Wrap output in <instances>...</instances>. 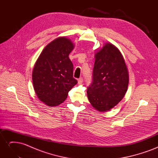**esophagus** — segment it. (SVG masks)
I'll list each match as a JSON object with an SVG mask.
<instances>
[{
    "instance_id": "34e87169",
    "label": "esophagus",
    "mask_w": 158,
    "mask_h": 158,
    "mask_svg": "<svg viewBox=\"0 0 158 158\" xmlns=\"http://www.w3.org/2000/svg\"><path fill=\"white\" fill-rule=\"evenodd\" d=\"M83 81H84V79H83V78H80L78 80V84H82V82H83Z\"/></svg>"
}]
</instances>
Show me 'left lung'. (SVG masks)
Segmentation results:
<instances>
[{
	"label": "left lung",
	"instance_id": "8db88e82",
	"mask_svg": "<svg viewBox=\"0 0 158 158\" xmlns=\"http://www.w3.org/2000/svg\"><path fill=\"white\" fill-rule=\"evenodd\" d=\"M95 57L88 98L95 109L107 111L125 96L128 85V70L120 51L111 44L105 45Z\"/></svg>",
	"mask_w": 158,
	"mask_h": 158
}]
</instances>
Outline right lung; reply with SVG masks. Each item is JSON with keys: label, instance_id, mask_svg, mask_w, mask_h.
<instances>
[{"label": "right lung", "instance_id": "right-lung-1", "mask_svg": "<svg viewBox=\"0 0 158 158\" xmlns=\"http://www.w3.org/2000/svg\"><path fill=\"white\" fill-rule=\"evenodd\" d=\"M73 49L70 40L59 37L45 47L35 64L33 88L38 98L48 106L63 103L78 83L73 77V64L69 56Z\"/></svg>", "mask_w": 158, "mask_h": 158}]
</instances>
